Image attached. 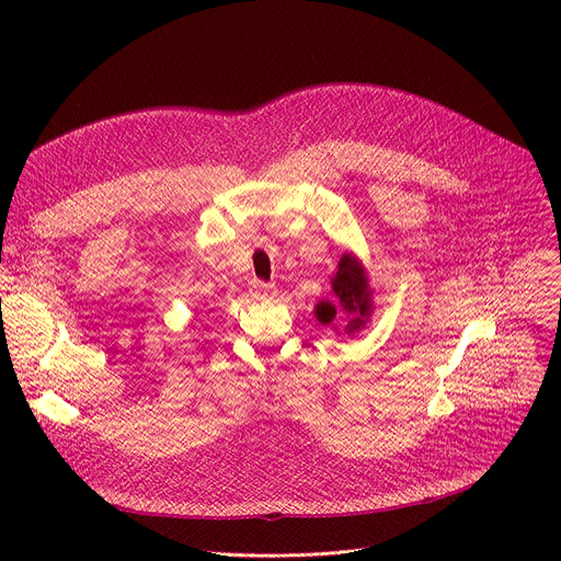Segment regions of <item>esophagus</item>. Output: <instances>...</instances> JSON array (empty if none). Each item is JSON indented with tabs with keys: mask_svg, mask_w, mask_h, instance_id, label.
<instances>
[{
	"mask_svg": "<svg viewBox=\"0 0 561 561\" xmlns=\"http://www.w3.org/2000/svg\"><path fill=\"white\" fill-rule=\"evenodd\" d=\"M251 295L257 297V299H266V297L275 295V284H268V282H262V279H253L251 282Z\"/></svg>",
	"mask_w": 561,
	"mask_h": 561,
	"instance_id": "esophagus-1",
	"label": "esophagus"
}]
</instances>
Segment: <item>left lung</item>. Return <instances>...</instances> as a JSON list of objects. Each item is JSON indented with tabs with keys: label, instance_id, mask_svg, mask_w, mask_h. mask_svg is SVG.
<instances>
[{
	"label": "left lung",
	"instance_id": "obj_1",
	"mask_svg": "<svg viewBox=\"0 0 561 561\" xmlns=\"http://www.w3.org/2000/svg\"><path fill=\"white\" fill-rule=\"evenodd\" d=\"M333 290L335 295L340 297L344 310L348 312H359V314H366L370 304H368V284H366V277H364V271H362V264L355 260V257H348L344 255L342 262H340V271L335 275V282H333ZM335 306L329 304V301H322L317 304V319L322 324H329L335 319ZM364 322L357 317L351 322L348 331H357Z\"/></svg>",
	"mask_w": 561,
	"mask_h": 561
}]
</instances>
